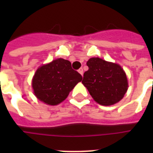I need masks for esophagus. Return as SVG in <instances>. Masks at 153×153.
<instances>
[{"label": "esophagus", "instance_id": "34e87169", "mask_svg": "<svg viewBox=\"0 0 153 153\" xmlns=\"http://www.w3.org/2000/svg\"><path fill=\"white\" fill-rule=\"evenodd\" d=\"M79 71V73L80 74H81L82 76L83 75V70H82V68H80V69H79V71Z\"/></svg>", "mask_w": 153, "mask_h": 153}]
</instances>
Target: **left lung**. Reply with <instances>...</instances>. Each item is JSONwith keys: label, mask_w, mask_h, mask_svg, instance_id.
<instances>
[{"label": "left lung", "mask_w": 153, "mask_h": 153, "mask_svg": "<svg viewBox=\"0 0 153 153\" xmlns=\"http://www.w3.org/2000/svg\"><path fill=\"white\" fill-rule=\"evenodd\" d=\"M86 65L89 70L84 73L82 83L97 103L109 106L124 98L128 88V79L118 63L93 57Z\"/></svg>", "instance_id": "left-lung-1"}]
</instances>
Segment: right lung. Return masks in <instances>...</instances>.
Segmentation results:
<instances>
[{
    "mask_svg": "<svg viewBox=\"0 0 153 153\" xmlns=\"http://www.w3.org/2000/svg\"><path fill=\"white\" fill-rule=\"evenodd\" d=\"M82 79L81 74L71 68L70 61L59 58L37 68L32 79V87L38 100L56 105L67 98Z\"/></svg>",
    "mask_w": 153,
    "mask_h": 153,
    "instance_id": "1",
    "label": "right lung"
}]
</instances>
